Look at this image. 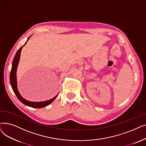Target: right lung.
I'll use <instances>...</instances> for the list:
<instances>
[{
    "label": "right lung",
    "mask_w": 146,
    "mask_h": 146,
    "mask_svg": "<svg viewBox=\"0 0 146 146\" xmlns=\"http://www.w3.org/2000/svg\"><path fill=\"white\" fill-rule=\"evenodd\" d=\"M29 37L28 38V40L27 41V42L28 41V40L29 39ZM27 42H25V44L22 46V47L18 50V51L17 52L16 54H15L14 58L13 60V62H12V68L11 70V73H10V83L11 86L12 88V89L14 92V93L15 94V95H17V98H18L19 100L22 102L24 104V105L32 107V108H43V107H45L46 106L48 105L49 104H50L54 99L56 98L57 96H56L54 98H53L52 99H50L49 101H44V102H30L28 101L26 99H25L24 98H23L21 95L19 94V92L18 90V88H17V68L18 65V63L19 61V58H20V54H21V51L22 50V48L24 47V46L26 44Z\"/></svg>",
    "instance_id": "obj_1"
}]
</instances>
